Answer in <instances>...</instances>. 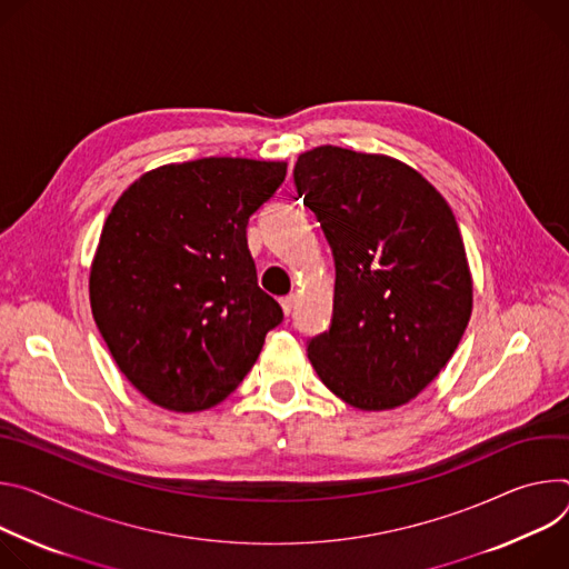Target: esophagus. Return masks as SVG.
Here are the masks:
<instances>
[{
  "mask_svg": "<svg viewBox=\"0 0 569 569\" xmlns=\"http://www.w3.org/2000/svg\"><path fill=\"white\" fill-rule=\"evenodd\" d=\"M293 305H296V293H289V296L280 298V307H282V311H284V313H291Z\"/></svg>",
  "mask_w": 569,
  "mask_h": 569,
  "instance_id": "obj_1",
  "label": "esophagus"
}]
</instances>
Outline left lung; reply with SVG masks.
<instances>
[{
    "mask_svg": "<svg viewBox=\"0 0 569 569\" xmlns=\"http://www.w3.org/2000/svg\"><path fill=\"white\" fill-rule=\"evenodd\" d=\"M293 180L337 269L332 326L307 357L350 407H402L446 368L470 321L457 219L422 173L382 153L317 147L298 156Z\"/></svg>",
    "mask_w": 569,
    "mask_h": 569,
    "instance_id": "left-lung-1",
    "label": "left lung"
}]
</instances>
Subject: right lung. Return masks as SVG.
<instances>
[{"instance_id": "add662e5", "label": "right lung", "mask_w": 569, "mask_h": 569, "mask_svg": "<svg viewBox=\"0 0 569 569\" xmlns=\"http://www.w3.org/2000/svg\"><path fill=\"white\" fill-rule=\"evenodd\" d=\"M284 176L287 162L271 160L171 162L112 206L90 307L114 363L153 405L194 413L223 402L282 321L258 287L246 226Z\"/></svg>"}]
</instances>
